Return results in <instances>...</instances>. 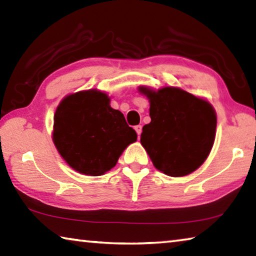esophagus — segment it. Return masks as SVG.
I'll list each match as a JSON object with an SVG mask.
<instances>
[{
    "label": "esophagus",
    "mask_w": 256,
    "mask_h": 256,
    "mask_svg": "<svg viewBox=\"0 0 256 256\" xmlns=\"http://www.w3.org/2000/svg\"><path fill=\"white\" fill-rule=\"evenodd\" d=\"M134 130H136V133H138V138H140L141 132H142V126H141V125H136V126L134 128Z\"/></svg>",
    "instance_id": "1"
}]
</instances>
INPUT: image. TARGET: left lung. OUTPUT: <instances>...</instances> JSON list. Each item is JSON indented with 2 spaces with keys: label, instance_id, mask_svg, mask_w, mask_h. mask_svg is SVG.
I'll return each instance as SVG.
<instances>
[{
  "label": "left lung",
  "instance_id": "8db88e82",
  "mask_svg": "<svg viewBox=\"0 0 256 256\" xmlns=\"http://www.w3.org/2000/svg\"><path fill=\"white\" fill-rule=\"evenodd\" d=\"M150 102L151 122L141 133L154 166L172 177L186 176L206 162L214 146L216 114L211 104L177 86H138Z\"/></svg>",
  "mask_w": 256,
  "mask_h": 256
}]
</instances>
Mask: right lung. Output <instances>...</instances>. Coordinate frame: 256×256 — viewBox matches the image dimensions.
Returning a JSON list of instances; mask_svg holds the SVG:
<instances>
[{
	"instance_id": "1",
	"label": "right lung",
	"mask_w": 256,
	"mask_h": 256,
	"mask_svg": "<svg viewBox=\"0 0 256 256\" xmlns=\"http://www.w3.org/2000/svg\"><path fill=\"white\" fill-rule=\"evenodd\" d=\"M110 104L106 92L89 89L64 97L56 108L53 142L60 157L80 174L104 175L136 141V132Z\"/></svg>"
}]
</instances>
